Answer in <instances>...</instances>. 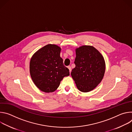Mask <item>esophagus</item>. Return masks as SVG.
<instances>
[{"mask_svg": "<svg viewBox=\"0 0 132 132\" xmlns=\"http://www.w3.org/2000/svg\"><path fill=\"white\" fill-rule=\"evenodd\" d=\"M68 68L69 69V72H71V68L70 66H68Z\"/></svg>", "mask_w": 132, "mask_h": 132, "instance_id": "esophagus-1", "label": "esophagus"}]
</instances>
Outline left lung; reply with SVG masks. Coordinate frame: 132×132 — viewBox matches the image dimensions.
<instances>
[{
  "instance_id": "8db88e82",
  "label": "left lung",
  "mask_w": 132,
  "mask_h": 132,
  "mask_svg": "<svg viewBox=\"0 0 132 132\" xmlns=\"http://www.w3.org/2000/svg\"><path fill=\"white\" fill-rule=\"evenodd\" d=\"M76 65L71 76L78 89L82 92L93 90L102 81L105 63L100 52L91 45H82L75 49Z\"/></svg>"
}]
</instances>
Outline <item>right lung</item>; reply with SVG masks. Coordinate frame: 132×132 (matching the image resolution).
Segmentation results:
<instances>
[{
    "mask_svg": "<svg viewBox=\"0 0 132 132\" xmlns=\"http://www.w3.org/2000/svg\"><path fill=\"white\" fill-rule=\"evenodd\" d=\"M61 51L58 45L49 44L37 50L31 59L30 76L35 85L43 92L55 91L63 78L69 75L60 56Z\"/></svg>",
    "mask_w": 132,
    "mask_h": 132,
    "instance_id": "obj_1",
    "label": "right lung"
}]
</instances>
